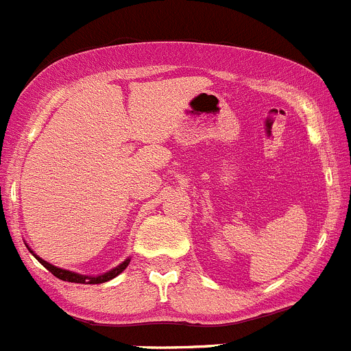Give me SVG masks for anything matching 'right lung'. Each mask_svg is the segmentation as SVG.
<instances>
[{
	"label": "right lung",
	"instance_id": "right-lung-1",
	"mask_svg": "<svg viewBox=\"0 0 351 351\" xmlns=\"http://www.w3.org/2000/svg\"><path fill=\"white\" fill-rule=\"evenodd\" d=\"M30 250V248H29ZM32 252V250H30ZM34 254V252H32ZM34 257L37 258V261L43 264L44 267H46L47 271H49L51 274H54L56 278H60V280L63 281H70V283H85V285H99V283H106V281L113 280V278H117L118 274L123 273L125 269H127V266L130 264V258H125L121 264H118L117 267H113L111 271H108V273L104 274H99V276H85V274H78V273H73V271H68V269H61V267H56L53 266V264H49V262H46L44 258L37 257L36 254H34Z\"/></svg>",
	"mask_w": 351,
	"mask_h": 351
}]
</instances>
